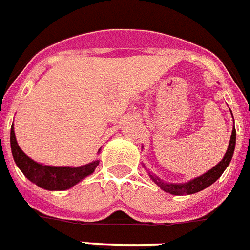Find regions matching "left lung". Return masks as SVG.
<instances>
[{
	"label": "left lung",
	"mask_w": 250,
	"mask_h": 250,
	"mask_svg": "<svg viewBox=\"0 0 250 250\" xmlns=\"http://www.w3.org/2000/svg\"><path fill=\"white\" fill-rule=\"evenodd\" d=\"M235 138L236 131L235 127H234L231 133V138H230L229 146H228V150L227 153H225V155H224L223 161L219 164H216L214 168H211L208 172H206V173L202 174V176L197 177L195 180L189 181V182L187 183H182V185H174V183L163 182V181L159 180L157 176L149 173L151 177V180L154 181L163 191L169 192L172 195H192V193L202 191V189H205L206 187L211 186V185L224 173V170L227 169V167L229 166L230 161H231L232 158V154H234V149H235Z\"/></svg>",
	"instance_id": "left-lung-1"
}]
</instances>
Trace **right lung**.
Wrapping results in <instances>:
<instances>
[{
    "label": "right lung",
    "instance_id": "right-lung-1",
    "mask_svg": "<svg viewBox=\"0 0 250 250\" xmlns=\"http://www.w3.org/2000/svg\"><path fill=\"white\" fill-rule=\"evenodd\" d=\"M10 142H11L12 157L21 172L31 182L35 183L36 186L49 189V191H63V189L73 187L84 177L93 173L95 168L99 166V161L74 168L52 167V166H42L40 163H36L20 149L18 142H16V138H15L14 127H11Z\"/></svg>",
    "mask_w": 250,
    "mask_h": 250
}]
</instances>
